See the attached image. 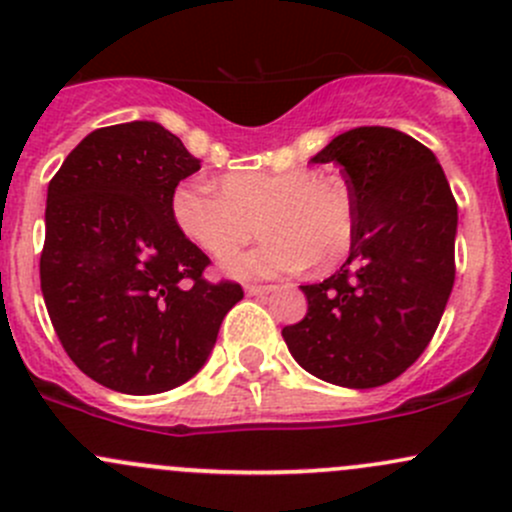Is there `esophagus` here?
Here are the masks:
<instances>
[{
  "mask_svg": "<svg viewBox=\"0 0 512 512\" xmlns=\"http://www.w3.org/2000/svg\"><path fill=\"white\" fill-rule=\"evenodd\" d=\"M246 293H249V295H268V293H273V286H246Z\"/></svg>",
  "mask_w": 512,
  "mask_h": 512,
  "instance_id": "34e87169",
  "label": "esophagus"
}]
</instances>
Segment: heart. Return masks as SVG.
I'll return each instance as SVG.
<instances>
[{
    "mask_svg": "<svg viewBox=\"0 0 512 512\" xmlns=\"http://www.w3.org/2000/svg\"><path fill=\"white\" fill-rule=\"evenodd\" d=\"M170 212L177 229L204 254L221 258L258 231L263 241L224 268L241 278H271L315 263L330 268L347 256L355 209L345 184L295 167L286 172H234L217 182L184 179Z\"/></svg>",
    "mask_w": 512,
    "mask_h": 512,
    "instance_id": "heart-1",
    "label": "heart"
}]
</instances>
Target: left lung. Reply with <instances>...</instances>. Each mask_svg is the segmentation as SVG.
Wrapping results in <instances>:
<instances>
[{"label": "left lung", "instance_id": "1", "mask_svg": "<svg viewBox=\"0 0 512 512\" xmlns=\"http://www.w3.org/2000/svg\"><path fill=\"white\" fill-rule=\"evenodd\" d=\"M313 162H337L355 209L350 256L300 286L308 313L283 328L293 360L323 382L397 379L434 337L453 288L458 207L429 147L394 128H355Z\"/></svg>", "mask_w": 512, "mask_h": 512}]
</instances>
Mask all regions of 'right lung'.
Wrapping results in <instances>:
<instances>
[{"instance_id":"1","label":"right lung","mask_w":512,"mask_h":512,"mask_svg":"<svg viewBox=\"0 0 512 512\" xmlns=\"http://www.w3.org/2000/svg\"><path fill=\"white\" fill-rule=\"evenodd\" d=\"M199 160L152 120L86 135L46 194L41 293L63 350L103 387L160 394L192 379L239 283L177 229L170 199Z\"/></svg>"}]
</instances>
